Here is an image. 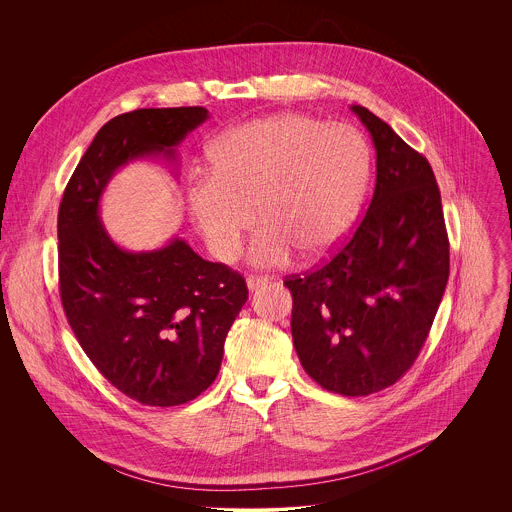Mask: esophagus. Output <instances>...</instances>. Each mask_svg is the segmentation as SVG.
I'll return each mask as SVG.
<instances>
[{"instance_id":"34e87169","label":"esophagus","mask_w":512,"mask_h":512,"mask_svg":"<svg viewBox=\"0 0 512 512\" xmlns=\"http://www.w3.org/2000/svg\"><path fill=\"white\" fill-rule=\"evenodd\" d=\"M267 281H269V279L263 277V275H249V277H247V287H249V291H255L257 287L265 285Z\"/></svg>"}]
</instances>
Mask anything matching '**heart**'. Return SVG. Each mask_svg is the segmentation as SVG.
I'll use <instances>...</instances> for the list:
<instances>
[{
	"mask_svg": "<svg viewBox=\"0 0 512 512\" xmlns=\"http://www.w3.org/2000/svg\"><path fill=\"white\" fill-rule=\"evenodd\" d=\"M211 169L187 177V207L207 249L231 261L245 233L259 267L329 255L351 229L371 155L351 125L305 113H279L223 133L211 147ZM258 215H254V209Z\"/></svg>",
	"mask_w": 512,
	"mask_h": 512,
	"instance_id": "obj_1",
	"label": "heart"
}]
</instances>
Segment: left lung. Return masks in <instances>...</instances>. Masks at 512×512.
<instances>
[{
	"mask_svg": "<svg viewBox=\"0 0 512 512\" xmlns=\"http://www.w3.org/2000/svg\"><path fill=\"white\" fill-rule=\"evenodd\" d=\"M377 179L355 235L323 267L285 281L291 333L307 375L323 389L365 397L415 363L449 281V239L429 161L363 105Z\"/></svg>",
	"mask_w": 512,
	"mask_h": 512,
	"instance_id": "left-lung-1",
	"label": "left lung"
}]
</instances>
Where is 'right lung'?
<instances>
[{
    "instance_id": "1",
    "label": "right lung",
    "mask_w": 512,
    "mask_h": 512,
    "mask_svg": "<svg viewBox=\"0 0 512 512\" xmlns=\"http://www.w3.org/2000/svg\"><path fill=\"white\" fill-rule=\"evenodd\" d=\"M205 119V107L113 117L77 163L57 215L67 321L97 371L149 407L183 405L215 381L225 337L249 291L239 273L205 261L179 237L151 251L119 247L101 223L99 203L127 163H173L181 141Z\"/></svg>"
}]
</instances>
